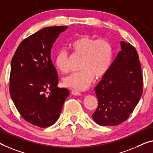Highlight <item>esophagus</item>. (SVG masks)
<instances>
[{
  "mask_svg": "<svg viewBox=\"0 0 153 153\" xmlns=\"http://www.w3.org/2000/svg\"><path fill=\"white\" fill-rule=\"evenodd\" d=\"M71 93L74 95H81V92L78 90L76 89H74V88H71Z\"/></svg>",
  "mask_w": 153,
  "mask_h": 153,
  "instance_id": "1",
  "label": "esophagus"
}]
</instances>
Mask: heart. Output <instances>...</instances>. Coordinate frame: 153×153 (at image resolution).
Listing matches in <instances>:
<instances>
[{
  "instance_id": "heart-1",
  "label": "heart",
  "mask_w": 153,
  "mask_h": 153,
  "mask_svg": "<svg viewBox=\"0 0 153 153\" xmlns=\"http://www.w3.org/2000/svg\"><path fill=\"white\" fill-rule=\"evenodd\" d=\"M72 53L81 56L79 71L73 73L64 78V84L68 87L78 90L86 89L94 77H101L106 74L113 60V46L106 38L82 36L70 44ZM69 58L68 52L61 49L55 58V64L60 72L69 71Z\"/></svg>"
}]
</instances>
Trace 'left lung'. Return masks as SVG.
Listing matches in <instances>:
<instances>
[{
  "instance_id": "obj_1",
  "label": "left lung",
  "mask_w": 153,
  "mask_h": 153,
  "mask_svg": "<svg viewBox=\"0 0 153 153\" xmlns=\"http://www.w3.org/2000/svg\"><path fill=\"white\" fill-rule=\"evenodd\" d=\"M121 50L94 88L98 106L92 115L101 126H116L133 112L143 92L139 55L130 43L121 41Z\"/></svg>"
}]
</instances>
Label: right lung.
<instances>
[{"label":"right lung","mask_w":153,"mask_h":153,"mask_svg":"<svg viewBox=\"0 0 153 153\" xmlns=\"http://www.w3.org/2000/svg\"><path fill=\"white\" fill-rule=\"evenodd\" d=\"M67 27H48L20 42L11 63L10 93L27 122L46 128L58 120L69 95L58 87V77L51 59L53 44Z\"/></svg>","instance_id":"add662e5"}]
</instances>
